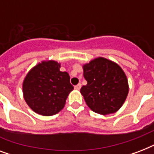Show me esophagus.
<instances>
[{
	"label": "esophagus",
	"mask_w": 154,
	"mask_h": 154,
	"mask_svg": "<svg viewBox=\"0 0 154 154\" xmlns=\"http://www.w3.org/2000/svg\"><path fill=\"white\" fill-rule=\"evenodd\" d=\"M81 87H82V85L78 84V85H75L74 89H76V90H80V89H81Z\"/></svg>",
	"instance_id": "34e87169"
}]
</instances>
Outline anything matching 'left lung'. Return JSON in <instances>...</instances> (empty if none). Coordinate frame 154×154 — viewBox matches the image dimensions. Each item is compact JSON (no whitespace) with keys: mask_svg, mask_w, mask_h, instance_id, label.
<instances>
[{"mask_svg":"<svg viewBox=\"0 0 154 154\" xmlns=\"http://www.w3.org/2000/svg\"><path fill=\"white\" fill-rule=\"evenodd\" d=\"M87 85L81 89L87 105L94 112L106 115L117 112L129 93L125 73L119 65L104 57L83 66Z\"/></svg>","mask_w":154,"mask_h":154,"instance_id":"8db88e82","label":"left lung"}]
</instances>
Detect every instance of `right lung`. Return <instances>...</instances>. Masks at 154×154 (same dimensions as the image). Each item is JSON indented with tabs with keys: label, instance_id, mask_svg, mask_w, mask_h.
Instances as JSON below:
<instances>
[{
	"label": "right lung",
	"instance_id": "obj_1",
	"mask_svg": "<svg viewBox=\"0 0 154 154\" xmlns=\"http://www.w3.org/2000/svg\"><path fill=\"white\" fill-rule=\"evenodd\" d=\"M54 60L42 61L33 67L23 82V94L28 105L43 116L57 114L73 89L67 72L60 71Z\"/></svg>",
	"mask_w": 154,
	"mask_h": 154
}]
</instances>
